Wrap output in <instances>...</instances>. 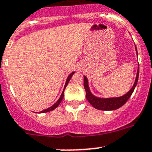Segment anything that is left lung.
<instances>
[{
	"instance_id": "obj_1",
	"label": "left lung",
	"mask_w": 152,
	"mask_h": 152,
	"mask_svg": "<svg viewBox=\"0 0 152 152\" xmlns=\"http://www.w3.org/2000/svg\"><path fill=\"white\" fill-rule=\"evenodd\" d=\"M139 76V66L137 69V76H136V80H135L134 84L133 87L131 88L130 91L126 94L125 95L122 96L121 97H116V98H108V99H103V98H98L94 96L93 94L90 93L89 86H88V81L86 76H83L84 78V88L86 90V97L87 100L89 101L94 108L97 110H117L120 108L121 107L125 104L127 100L129 99L130 96H131L132 93L134 90V88L137 85V80H138Z\"/></svg>"
}]
</instances>
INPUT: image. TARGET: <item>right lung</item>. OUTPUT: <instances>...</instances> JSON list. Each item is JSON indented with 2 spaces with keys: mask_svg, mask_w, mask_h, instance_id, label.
I'll use <instances>...</instances> for the list:
<instances>
[{
  "mask_svg": "<svg viewBox=\"0 0 152 152\" xmlns=\"http://www.w3.org/2000/svg\"><path fill=\"white\" fill-rule=\"evenodd\" d=\"M73 74H74V72H72V73L70 74L69 76H68V78H67V80H66V84H65V87H64V90H63V92H62V95H61L60 98H59V99H58V101H57L56 103V104H54V105H52V107H51L48 108V109H45V110H42V111H41V113H46V112L51 111V110H54V109H56V108L57 107H58V106L59 105V104H60V103H61V101H62V99H63V96H64V94H63V93H64V90H65V89H66V86H67V85H68V83H69V82L70 79H71V77H72V75H73Z\"/></svg>",
  "mask_w": 152,
  "mask_h": 152,
  "instance_id": "right-lung-1",
  "label": "right lung"
}]
</instances>
